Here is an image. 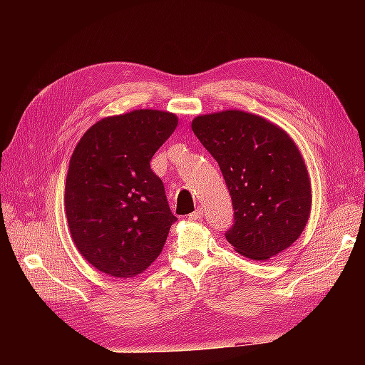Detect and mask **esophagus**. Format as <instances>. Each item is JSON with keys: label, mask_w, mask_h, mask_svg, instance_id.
Listing matches in <instances>:
<instances>
[{"label": "esophagus", "mask_w": 365, "mask_h": 365, "mask_svg": "<svg viewBox=\"0 0 365 365\" xmlns=\"http://www.w3.org/2000/svg\"><path fill=\"white\" fill-rule=\"evenodd\" d=\"M202 216H204V210L201 207H197L193 213L189 215V219L190 220H197V219H201Z\"/></svg>", "instance_id": "obj_1"}]
</instances>
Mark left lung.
<instances>
[{
	"mask_svg": "<svg viewBox=\"0 0 365 365\" xmlns=\"http://www.w3.org/2000/svg\"><path fill=\"white\" fill-rule=\"evenodd\" d=\"M192 129L224 175L233 202L225 237L242 256L267 260L300 237L311 212L304 161L284 130L259 115H200Z\"/></svg>",
	"mask_w": 365,
	"mask_h": 365,
	"instance_id": "left-lung-1",
	"label": "left lung"
}]
</instances>
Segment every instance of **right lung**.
Returning <instances> with one entry per match:
<instances>
[{
    "instance_id": "obj_1",
    "label": "right lung",
    "mask_w": 365,
    "mask_h": 365,
    "mask_svg": "<svg viewBox=\"0 0 365 365\" xmlns=\"http://www.w3.org/2000/svg\"><path fill=\"white\" fill-rule=\"evenodd\" d=\"M176 125L170 113L138 109L97 121L77 143L65 212L77 250L98 271L134 277L161 254L176 216L150 160Z\"/></svg>"
}]
</instances>
